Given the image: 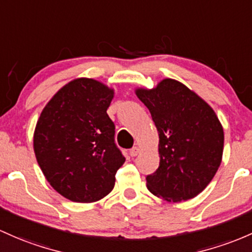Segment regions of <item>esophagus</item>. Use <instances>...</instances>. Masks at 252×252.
Segmentation results:
<instances>
[{
	"label": "esophagus",
	"mask_w": 252,
	"mask_h": 252,
	"mask_svg": "<svg viewBox=\"0 0 252 252\" xmlns=\"http://www.w3.org/2000/svg\"><path fill=\"white\" fill-rule=\"evenodd\" d=\"M140 151H141L140 147H134V148H131L130 151H129V154H130L131 157H136L137 154L140 153Z\"/></svg>",
	"instance_id": "34e87169"
}]
</instances>
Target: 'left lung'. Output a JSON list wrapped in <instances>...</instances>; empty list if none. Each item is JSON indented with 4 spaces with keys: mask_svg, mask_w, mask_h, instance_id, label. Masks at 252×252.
<instances>
[{
    "mask_svg": "<svg viewBox=\"0 0 252 252\" xmlns=\"http://www.w3.org/2000/svg\"><path fill=\"white\" fill-rule=\"evenodd\" d=\"M135 93L148 107L159 134V167L146 178L147 189L167 202L195 197L211 183L222 159L223 129L217 113L173 79Z\"/></svg>",
    "mask_w": 252,
    "mask_h": 252,
    "instance_id": "1",
    "label": "left lung"
}]
</instances>
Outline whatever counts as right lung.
<instances>
[{"label": "right lung", "mask_w": 252, "mask_h": 252, "mask_svg": "<svg viewBox=\"0 0 252 252\" xmlns=\"http://www.w3.org/2000/svg\"><path fill=\"white\" fill-rule=\"evenodd\" d=\"M113 95L103 82L77 77L57 91L37 122L38 165L50 185L73 202H96L109 195L126 161L106 112Z\"/></svg>", "instance_id": "obj_1"}]
</instances>
